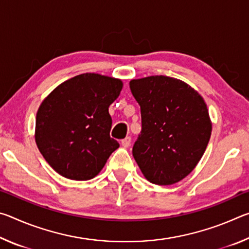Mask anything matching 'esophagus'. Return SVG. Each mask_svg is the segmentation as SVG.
Here are the masks:
<instances>
[{"label":"esophagus","mask_w":249,"mask_h":249,"mask_svg":"<svg viewBox=\"0 0 249 249\" xmlns=\"http://www.w3.org/2000/svg\"><path fill=\"white\" fill-rule=\"evenodd\" d=\"M130 142H132V138L130 137H125L124 140H122V146L125 147V148H127L130 145Z\"/></svg>","instance_id":"34e87169"}]
</instances>
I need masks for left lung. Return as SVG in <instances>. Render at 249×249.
Returning a JSON list of instances; mask_svg holds the SVG:
<instances>
[{"label": "left lung", "instance_id": "8db88e82", "mask_svg": "<svg viewBox=\"0 0 249 249\" xmlns=\"http://www.w3.org/2000/svg\"><path fill=\"white\" fill-rule=\"evenodd\" d=\"M141 107L142 132L133 156L151 183L179 182L195 169L209 144L212 124L202 96L181 80L167 75L132 80Z\"/></svg>", "mask_w": 249, "mask_h": 249}]
</instances>
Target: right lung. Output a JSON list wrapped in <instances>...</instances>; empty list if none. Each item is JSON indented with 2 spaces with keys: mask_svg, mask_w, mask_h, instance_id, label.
<instances>
[{
  "mask_svg": "<svg viewBox=\"0 0 249 249\" xmlns=\"http://www.w3.org/2000/svg\"><path fill=\"white\" fill-rule=\"evenodd\" d=\"M122 88L120 79L83 73L61 83L43 101L36 115L35 141L59 175L90 180L119 148L109 136L108 107Z\"/></svg>",
  "mask_w": 249,
  "mask_h": 249,
  "instance_id": "1",
  "label": "right lung"
}]
</instances>
